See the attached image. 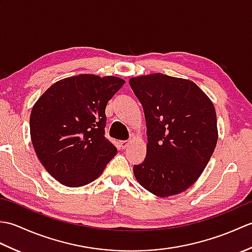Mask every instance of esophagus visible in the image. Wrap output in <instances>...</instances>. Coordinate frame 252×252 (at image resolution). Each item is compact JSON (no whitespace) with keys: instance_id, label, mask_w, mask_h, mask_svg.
Here are the masks:
<instances>
[{"instance_id":"1","label":"esophagus","mask_w":252,"mask_h":252,"mask_svg":"<svg viewBox=\"0 0 252 252\" xmlns=\"http://www.w3.org/2000/svg\"><path fill=\"white\" fill-rule=\"evenodd\" d=\"M120 146L122 148H126L127 146H129V141H121L120 142Z\"/></svg>"}]
</instances>
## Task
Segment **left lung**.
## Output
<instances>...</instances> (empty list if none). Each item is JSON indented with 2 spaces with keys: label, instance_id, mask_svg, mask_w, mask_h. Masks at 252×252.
Here are the masks:
<instances>
[{
  "label": "left lung",
  "instance_id": "8db88e82",
  "mask_svg": "<svg viewBox=\"0 0 252 252\" xmlns=\"http://www.w3.org/2000/svg\"><path fill=\"white\" fill-rule=\"evenodd\" d=\"M147 126L146 158L133 172L158 197L184 191L195 183L218 142L212 101L189 81L154 73L130 79Z\"/></svg>",
  "mask_w": 252,
  "mask_h": 252
}]
</instances>
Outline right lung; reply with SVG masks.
<instances>
[{
	"label": "right lung",
	"mask_w": 252,
	"mask_h": 252,
	"mask_svg": "<svg viewBox=\"0 0 252 252\" xmlns=\"http://www.w3.org/2000/svg\"><path fill=\"white\" fill-rule=\"evenodd\" d=\"M125 84L117 77L80 74L57 81L37 99L30 135L37 158L63 185L96 180L117 154L105 137L108 100Z\"/></svg>",
	"instance_id": "obj_1"
}]
</instances>
